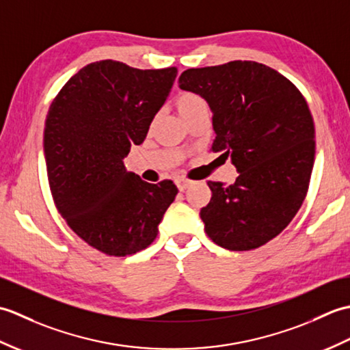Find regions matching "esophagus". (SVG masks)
I'll use <instances>...</instances> for the list:
<instances>
[{
	"label": "esophagus",
	"instance_id": "obj_1",
	"mask_svg": "<svg viewBox=\"0 0 350 350\" xmlns=\"http://www.w3.org/2000/svg\"><path fill=\"white\" fill-rule=\"evenodd\" d=\"M176 185H177V188H179V191H185L191 187L192 180L185 179V177H179V179H176Z\"/></svg>",
	"mask_w": 350,
	"mask_h": 350
}]
</instances>
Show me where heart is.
I'll return each instance as SVG.
<instances>
[{
    "instance_id": "obj_1",
    "label": "heart",
    "mask_w": 350,
    "mask_h": 350,
    "mask_svg": "<svg viewBox=\"0 0 350 350\" xmlns=\"http://www.w3.org/2000/svg\"><path fill=\"white\" fill-rule=\"evenodd\" d=\"M174 105H176L177 113L180 114L183 120H187L188 117L200 113V111L209 109V107H207V102L202 98V96L197 93H192V92L180 93L176 98Z\"/></svg>"
}]
</instances>
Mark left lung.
Segmentation results:
<instances>
[{
	"label": "left lung",
	"instance_id": "left-lung-1",
	"mask_svg": "<svg viewBox=\"0 0 350 350\" xmlns=\"http://www.w3.org/2000/svg\"><path fill=\"white\" fill-rule=\"evenodd\" d=\"M179 87L209 103L211 150L239 173L233 185L207 182L212 198L200 211L207 236L230 251L262 247L307 196L316 141L306 98L269 66L241 60L185 70Z\"/></svg>",
	"mask_w": 350,
	"mask_h": 350
}]
</instances>
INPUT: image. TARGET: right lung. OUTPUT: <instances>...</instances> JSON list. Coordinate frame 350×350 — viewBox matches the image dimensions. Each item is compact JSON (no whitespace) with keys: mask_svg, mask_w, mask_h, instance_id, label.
Returning <instances> with one entry per match:
<instances>
[{"mask_svg":"<svg viewBox=\"0 0 350 350\" xmlns=\"http://www.w3.org/2000/svg\"><path fill=\"white\" fill-rule=\"evenodd\" d=\"M176 77V68L102 60L75 73L51 103L43 152L52 198L73 232L103 254L147 248L177 196L173 180L144 182L123 163L146 139Z\"/></svg>","mask_w":350,"mask_h":350,"instance_id":"add662e5","label":"right lung"}]
</instances>
